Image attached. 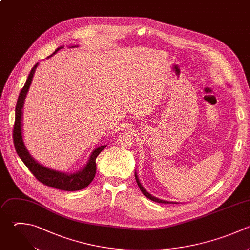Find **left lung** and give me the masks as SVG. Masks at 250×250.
<instances>
[{
    "mask_svg": "<svg viewBox=\"0 0 250 250\" xmlns=\"http://www.w3.org/2000/svg\"><path fill=\"white\" fill-rule=\"evenodd\" d=\"M135 178H136V181H137V184H138V186H139V188H140V189L142 190V192L147 197V198H149L150 200H152V201H155V202H158V203H170V202H168V201H165V200H162V199H159V198H156V197H154V196H152L151 194H149L144 188H143V186L141 185V183H140V181H139V178H138V176H137V174L135 173Z\"/></svg>",
    "mask_w": 250,
    "mask_h": 250,
    "instance_id": "left-lung-1",
    "label": "left lung"
}]
</instances>
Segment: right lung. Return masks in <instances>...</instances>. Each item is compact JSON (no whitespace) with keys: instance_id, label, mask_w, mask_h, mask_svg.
Returning <instances> with one entry per match:
<instances>
[{"instance_id":"1","label":"right lung","mask_w":250,"mask_h":250,"mask_svg":"<svg viewBox=\"0 0 250 250\" xmlns=\"http://www.w3.org/2000/svg\"><path fill=\"white\" fill-rule=\"evenodd\" d=\"M62 47L58 48L56 52L53 54L55 55L59 50H61ZM51 55L50 57H52ZM38 63L34 65V67L31 69L28 78L21 89L17 106H16V119H15V124H14V131H13V138H14V144L16 150L21 157V159L23 161V163L26 165V167L30 170V172L35 176V178L41 182L42 184L55 188L58 189L62 190H67V191H74V190H79L87 188L93 179L95 178L96 175V170H97V165H96V158L97 156L101 153V151L105 147V146H100L96 148L92 154L91 157L86 165V167L75 174H64L61 173L58 171L51 170L49 168H46L42 166L40 163L35 161V159L32 158V156L29 154L28 150L26 149L23 140H22V134H21V113H22V106L24 103V99L26 97L27 91L30 87L31 80L34 74V71L37 67Z\"/></svg>"}]
</instances>
